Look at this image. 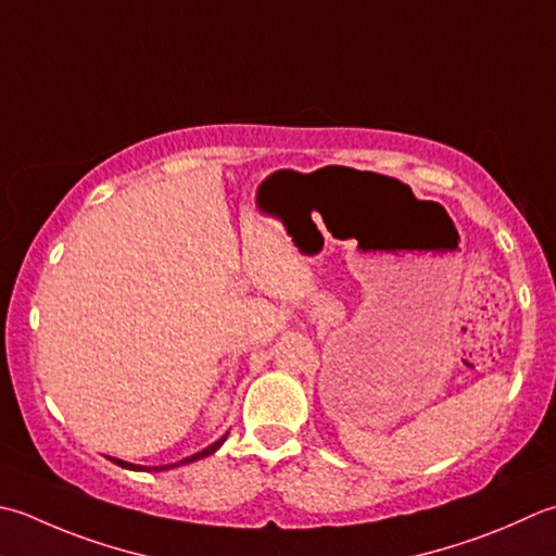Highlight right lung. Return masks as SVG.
Listing matches in <instances>:
<instances>
[{
    "instance_id": "add662e5",
    "label": "right lung",
    "mask_w": 556,
    "mask_h": 556,
    "mask_svg": "<svg viewBox=\"0 0 556 556\" xmlns=\"http://www.w3.org/2000/svg\"><path fill=\"white\" fill-rule=\"evenodd\" d=\"M226 441V437L222 439V441H216V443H212L210 448H204V451H200V453H194V455H190V458H185V460H180V463H176V465H163V467H141V465H132V463H125V460H117V458H111L115 465H119V467H127V470H168V467H178V465H185V463H194V460H200V458H206V455H212L216 448H219V445Z\"/></svg>"
}]
</instances>
